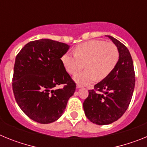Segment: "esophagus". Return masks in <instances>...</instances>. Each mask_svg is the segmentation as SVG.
I'll return each mask as SVG.
<instances>
[{
  "label": "esophagus",
  "instance_id": "obj_1",
  "mask_svg": "<svg viewBox=\"0 0 147 147\" xmlns=\"http://www.w3.org/2000/svg\"><path fill=\"white\" fill-rule=\"evenodd\" d=\"M76 88H82V85H80V84H77V85H76Z\"/></svg>",
  "mask_w": 147,
  "mask_h": 147
}]
</instances>
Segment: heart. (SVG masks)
<instances>
[{
	"mask_svg": "<svg viewBox=\"0 0 147 147\" xmlns=\"http://www.w3.org/2000/svg\"><path fill=\"white\" fill-rule=\"evenodd\" d=\"M75 54L66 53L61 58L65 69L71 74H76L85 67V71L75 76L74 80L81 84H89L98 78L103 80L110 76L119 59L117 47L103 40H90L78 45Z\"/></svg>",
	"mask_w": 147,
	"mask_h": 147,
	"instance_id": "obj_1",
	"label": "heart"
}]
</instances>
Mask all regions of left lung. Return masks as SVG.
<instances>
[{"label": "left lung", "mask_w": 147, "mask_h": 147, "mask_svg": "<svg viewBox=\"0 0 147 147\" xmlns=\"http://www.w3.org/2000/svg\"><path fill=\"white\" fill-rule=\"evenodd\" d=\"M119 52L118 64L110 76L89 90L83 103L85 115L98 125H106L117 121L126 112L134 91L136 75L132 57L123 43L107 36Z\"/></svg>", "instance_id": "obj_1"}]
</instances>
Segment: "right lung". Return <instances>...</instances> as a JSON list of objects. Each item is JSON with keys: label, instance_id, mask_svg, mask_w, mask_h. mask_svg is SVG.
I'll return each instance as SVG.
<instances>
[{"label": "right lung", "instance_id": "1", "mask_svg": "<svg viewBox=\"0 0 147 147\" xmlns=\"http://www.w3.org/2000/svg\"><path fill=\"white\" fill-rule=\"evenodd\" d=\"M69 45L49 39L28 42L15 58L12 90L23 112L34 121L49 124L64 112L76 90L61 58ZM64 84L62 88H53Z\"/></svg>", "mask_w": 147, "mask_h": 147}]
</instances>
